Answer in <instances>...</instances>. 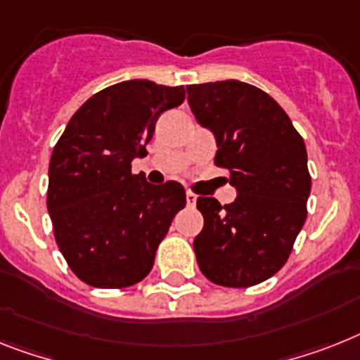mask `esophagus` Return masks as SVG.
I'll list each match as a JSON object with an SVG mask.
<instances>
[{
  "label": "esophagus",
  "instance_id": "34e87169",
  "mask_svg": "<svg viewBox=\"0 0 360 360\" xmlns=\"http://www.w3.org/2000/svg\"><path fill=\"white\" fill-rule=\"evenodd\" d=\"M186 200H187V206H195V204H197V195H195V193H191V191H187L186 193Z\"/></svg>",
  "mask_w": 360,
  "mask_h": 360
}]
</instances>
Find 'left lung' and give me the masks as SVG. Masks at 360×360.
I'll return each instance as SVG.
<instances>
[{"instance_id": "1", "label": "left lung", "mask_w": 360, "mask_h": 360, "mask_svg": "<svg viewBox=\"0 0 360 360\" xmlns=\"http://www.w3.org/2000/svg\"><path fill=\"white\" fill-rule=\"evenodd\" d=\"M187 101L198 123L215 134V165L237 187L226 206L198 197L204 217L193 243L198 266L222 287L263 283L287 263L307 219L304 138L266 91L240 80L187 86Z\"/></svg>"}]
</instances>
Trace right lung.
<instances>
[{
	"instance_id": "obj_1",
	"label": "right lung",
	"mask_w": 360,
	"mask_h": 360,
	"mask_svg": "<svg viewBox=\"0 0 360 360\" xmlns=\"http://www.w3.org/2000/svg\"><path fill=\"white\" fill-rule=\"evenodd\" d=\"M186 99L184 86L124 80L77 110L53 148L47 210L58 250L80 281L124 289L150 272L182 207V184L153 186L130 163L147 154L154 124Z\"/></svg>"
}]
</instances>
